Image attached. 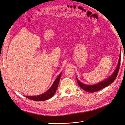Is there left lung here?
<instances>
[{"label":"left lung","mask_w":125,"mask_h":125,"mask_svg":"<svg viewBox=\"0 0 125 125\" xmlns=\"http://www.w3.org/2000/svg\"><path fill=\"white\" fill-rule=\"evenodd\" d=\"M120 54L121 53H120V57H119V61L118 62V65H117L116 69H115L114 73H113L111 75L110 77H108L107 79H105V80L100 82V83H97L96 84H93V85H88V84H85L84 83H82V82H81L78 80L77 78H76L78 83L79 85L80 86V88H82L83 90L85 91L93 93L103 89L105 88V87H106L110 85L111 83H112L115 80V79L117 76V74L118 73L120 64Z\"/></svg>","instance_id":"8db88e82"}]
</instances>
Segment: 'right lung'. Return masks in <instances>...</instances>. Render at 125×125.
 I'll use <instances>...</instances> for the list:
<instances>
[{
    "instance_id": "obj_1",
    "label": "right lung",
    "mask_w": 125,
    "mask_h": 125,
    "mask_svg": "<svg viewBox=\"0 0 125 125\" xmlns=\"http://www.w3.org/2000/svg\"><path fill=\"white\" fill-rule=\"evenodd\" d=\"M62 74V73H60V74L58 75L56 79V80H55L54 82L53 83V84L52 85L51 87V88L49 89L48 90H47V91H46L44 94H41V95H37V96H26L28 99H29L30 100H32L35 101H45L51 99V97L53 96L54 95V94L55 93L57 89V87L58 85L60 79V77H61V75Z\"/></svg>"
}]
</instances>
